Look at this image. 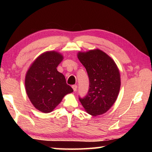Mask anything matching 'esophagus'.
<instances>
[{
	"label": "esophagus",
	"mask_w": 152,
	"mask_h": 152,
	"mask_svg": "<svg viewBox=\"0 0 152 152\" xmlns=\"http://www.w3.org/2000/svg\"><path fill=\"white\" fill-rule=\"evenodd\" d=\"M72 87V88H73L74 92L77 91V87H78V86H77V85H73Z\"/></svg>",
	"instance_id": "1"
}]
</instances>
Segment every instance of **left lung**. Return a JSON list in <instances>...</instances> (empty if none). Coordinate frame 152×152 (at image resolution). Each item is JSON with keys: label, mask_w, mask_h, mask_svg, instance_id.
<instances>
[{"label": "left lung", "mask_w": 152, "mask_h": 152, "mask_svg": "<svg viewBox=\"0 0 152 152\" xmlns=\"http://www.w3.org/2000/svg\"><path fill=\"white\" fill-rule=\"evenodd\" d=\"M78 60L85 67L89 77V90L79 100L84 109L92 116L107 112L118 97L121 87L120 72L115 61L99 49L79 51Z\"/></svg>", "instance_id": "obj_1"}]
</instances>
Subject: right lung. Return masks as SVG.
Listing matches in <instances>:
<instances>
[{
  "mask_svg": "<svg viewBox=\"0 0 152 152\" xmlns=\"http://www.w3.org/2000/svg\"><path fill=\"white\" fill-rule=\"evenodd\" d=\"M64 56L56 51L42 53L31 64L25 79L28 97L36 109L48 113L53 110L66 94L73 92L57 67Z\"/></svg>",
  "mask_w": 152,
  "mask_h": 152,
  "instance_id": "obj_1",
  "label": "right lung"
}]
</instances>
